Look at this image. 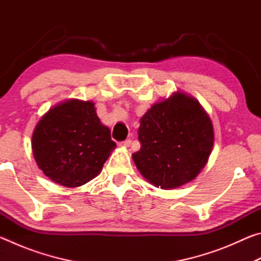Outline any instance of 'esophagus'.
Masks as SVG:
<instances>
[{
	"mask_svg": "<svg viewBox=\"0 0 261 261\" xmlns=\"http://www.w3.org/2000/svg\"><path fill=\"white\" fill-rule=\"evenodd\" d=\"M120 145H121V146H123V147H130L131 140H130V139H126V140H124V141H121Z\"/></svg>",
	"mask_w": 261,
	"mask_h": 261,
	"instance_id": "34e87169",
	"label": "esophagus"
}]
</instances>
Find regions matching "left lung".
I'll return each mask as SVG.
<instances>
[{"mask_svg":"<svg viewBox=\"0 0 261 261\" xmlns=\"http://www.w3.org/2000/svg\"><path fill=\"white\" fill-rule=\"evenodd\" d=\"M140 149L132 154L140 174L169 190L191 182L208 161L213 124L198 101L182 92L153 105L140 118Z\"/></svg>","mask_w":261,"mask_h":261,"instance_id":"obj_1","label":"left lung"}]
</instances>
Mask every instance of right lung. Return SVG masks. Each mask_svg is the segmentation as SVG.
I'll return each mask as SVG.
<instances>
[{
    "label": "right lung",
    "mask_w": 261,
    "mask_h": 261,
    "mask_svg": "<svg viewBox=\"0 0 261 261\" xmlns=\"http://www.w3.org/2000/svg\"><path fill=\"white\" fill-rule=\"evenodd\" d=\"M115 147L94 103L77 99L48 110L32 136L38 167L48 178L67 188L81 187L96 177Z\"/></svg>",
    "instance_id": "add662e5"
}]
</instances>
